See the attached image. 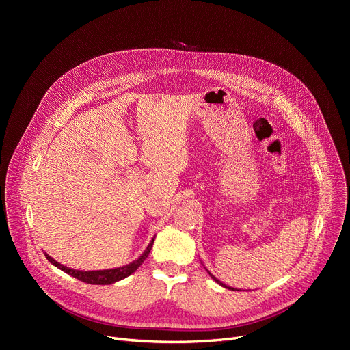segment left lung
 <instances>
[{"instance_id":"1","label":"left lung","mask_w":350,"mask_h":350,"mask_svg":"<svg viewBox=\"0 0 350 350\" xmlns=\"http://www.w3.org/2000/svg\"><path fill=\"white\" fill-rule=\"evenodd\" d=\"M208 273H210V272H208ZM210 277H211V278H213V280H214V281H215L217 284H219V285H221V286H224V288H228V289H234V288H231V286H227V285H224L223 282H219V281H218V280H217V278L214 277V275H211V273H210Z\"/></svg>"}]
</instances>
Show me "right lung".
<instances>
[{
	"mask_svg": "<svg viewBox=\"0 0 350 350\" xmlns=\"http://www.w3.org/2000/svg\"><path fill=\"white\" fill-rule=\"evenodd\" d=\"M153 243H154V237L152 238L150 244L147 245L146 251L139 256V258L131 264H127L124 267H120V268H113V269H103V271H78V269H72V268H68V267H64L62 264L57 262L53 258H51V256L45 252V256L46 260L55 265L58 267L59 269H62L64 272L69 273L70 277L77 278L82 282H86V284H92V285H110V284H115L126 277H129V275L133 273L142 264L143 261L147 258V255H149L152 247H153Z\"/></svg>",
	"mask_w": 350,
	"mask_h": 350,
	"instance_id": "add662e5",
	"label": "right lung"
}]
</instances>
